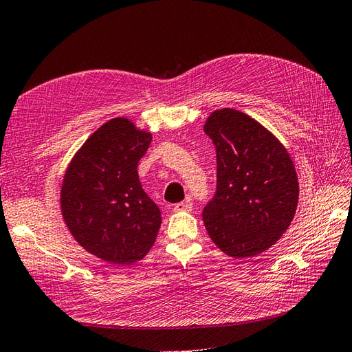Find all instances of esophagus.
<instances>
[{
    "label": "esophagus",
    "instance_id": "1",
    "mask_svg": "<svg viewBox=\"0 0 352 352\" xmlns=\"http://www.w3.org/2000/svg\"><path fill=\"white\" fill-rule=\"evenodd\" d=\"M192 210V201L185 199L182 202H177V204L173 206V211H190Z\"/></svg>",
    "mask_w": 352,
    "mask_h": 352
}]
</instances>
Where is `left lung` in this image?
Instances as JSON below:
<instances>
[{"label": "left lung", "mask_w": 352, "mask_h": 352, "mask_svg": "<svg viewBox=\"0 0 352 352\" xmlns=\"http://www.w3.org/2000/svg\"><path fill=\"white\" fill-rule=\"evenodd\" d=\"M204 132L217 157L216 195L202 211L206 229L230 257H254L278 242L295 216L294 162L278 138L238 110L212 111Z\"/></svg>", "instance_id": "left-lung-1"}]
</instances>
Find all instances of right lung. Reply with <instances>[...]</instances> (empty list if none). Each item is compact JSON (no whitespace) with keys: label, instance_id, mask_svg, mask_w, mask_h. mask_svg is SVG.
<instances>
[{"label":"right lung","instance_id":"obj_1","mask_svg":"<svg viewBox=\"0 0 352 352\" xmlns=\"http://www.w3.org/2000/svg\"><path fill=\"white\" fill-rule=\"evenodd\" d=\"M151 140V132L116 117L85 141L63 177L60 210L69 232L83 250L111 264L144 258L162 226V212L138 176Z\"/></svg>","mask_w":352,"mask_h":352}]
</instances>
